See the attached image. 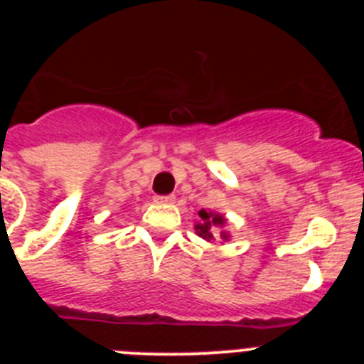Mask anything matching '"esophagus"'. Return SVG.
I'll list each match as a JSON object with an SVG mask.
<instances>
[{
	"mask_svg": "<svg viewBox=\"0 0 364 364\" xmlns=\"http://www.w3.org/2000/svg\"><path fill=\"white\" fill-rule=\"evenodd\" d=\"M154 202H156V204H173V202H175V197H173V195H156V197H154Z\"/></svg>",
	"mask_w": 364,
	"mask_h": 364,
	"instance_id": "obj_1",
	"label": "esophagus"
}]
</instances>
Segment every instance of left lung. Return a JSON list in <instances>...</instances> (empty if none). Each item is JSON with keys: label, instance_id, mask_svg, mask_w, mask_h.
Wrapping results in <instances>:
<instances>
[{"label": "left lung", "instance_id": "left-lung-1", "mask_svg": "<svg viewBox=\"0 0 364 364\" xmlns=\"http://www.w3.org/2000/svg\"><path fill=\"white\" fill-rule=\"evenodd\" d=\"M198 217L200 220L195 224V231H197L198 237L205 240H215L213 233L217 230H222V228L226 226V218L222 217L220 213H213V211H205L200 210L198 211ZM220 239L222 240H228L230 239V233L226 231H220Z\"/></svg>", "mask_w": 364, "mask_h": 364}]
</instances>
